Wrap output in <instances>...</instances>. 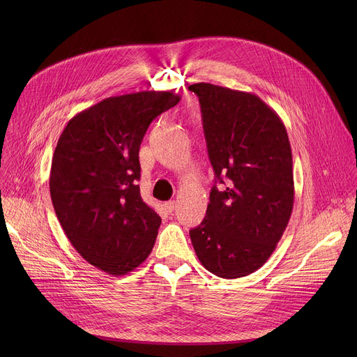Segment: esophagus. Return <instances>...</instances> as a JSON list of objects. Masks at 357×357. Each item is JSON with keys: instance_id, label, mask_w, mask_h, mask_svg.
Returning <instances> with one entry per match:
<instances>
[{"instance_id": "esophagus-1", "label": "esophagus", "mask_w": 357, "mask_h": 357, "mask_svg": "<svg viewBox=\"0 0 357 357\" xmlns=\"http://www.w3.org/2000/svg\"><path fill=\"white\" fill-rule=\"evenodd\" d=\"M175 207H176V204H175V201H169V202H166L165 204V210L171 214L174 210H175Z\"/></svg>"}]
</instances>
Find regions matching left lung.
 I'll list each match as a JSON object with an SVG mask.
<instances>
[{
  "mask_svg": "<svg viewBox=\"0 0 357 357\" xmlns=\"http://www.w3.org/2000/svg\"><path fill=\"white\" fill-rule=\"evenodd\" d=\"M188 89L199 100L208 158L224 185L211 190L207 215L190 231L192 246L208 272L224 279L248 276L266 264L292 214L287 128L252 92L205 82Z\"/></svg>",
  "mask_w": 357,
  "mask_h": 357,
  "instance_id": "8db88e82",
  "label": "left lung"
}]
</instances>
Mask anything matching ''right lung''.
Returning a JSON list of instances; mask_svg holds the SVG:
<instances>
[{
    "label": "right lung",
    "instance_id": "right-lung-1",
    "mask_svg": "<svg viewBox=\"0 0 357 357\" xmlns=\"http://www.w3.org/2000/svg\"><path fill=\"white\" fill-rule=\"evenodd\" d=\"M179 101L171 91L105 98L72 117L56 144L54 213L75 250L108 275L135 271L155 246L162 220L140 197L139 149L150 123Z\"/></svg>",
    "mask_w": 357,
    "mask_h": 357
}]
</instances>
